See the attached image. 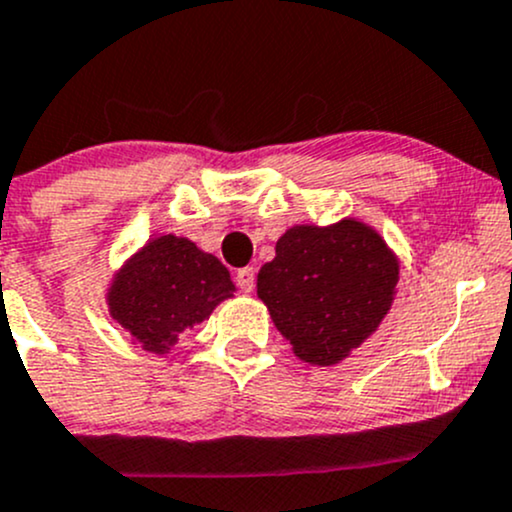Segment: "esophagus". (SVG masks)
I'll use <instances>...</instances> for the list:
<instances>
[{"label": "esophagus", "mask_w": 512, "mask_h": 512, "mask_svg": "<svg viewBox=\"0 0 512 512\" xmlns=\"http://www.w3.org/2000/svg\"><path fill=\"white\" fill-rule=\"evenodd\" d=\"M254 283H256L254 268H239V271H236V285H239L244 293H251V290H254Z\"/></svg>", "instance_id": "esophagus-1"}]
</instances>
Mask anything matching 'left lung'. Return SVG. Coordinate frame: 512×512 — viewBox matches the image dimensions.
<instances>
[{
    "instance_id": "obj_1",
    "label": "left lung",
    "mask_w": 512,
    "mask_h": 512,
    "mask_svg": "<svg viewBox=\"0 0 512 512\" xmlns=\"http://www.w3.org/2000/svg\"><path fill=\"white\" fill-rule=\"evenodd\" d=\"M398 280V254L378 229L344 217L285 229L256 293L300 361L337 366L386 320Z\"/></svg>"
}]
</instances>
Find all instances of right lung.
Returning a JSON list of instances; mask_svg holds the SVG:
<instances>
[{
  "mask_svg": "<svg viewBox=\"0 0 512 512\" xmlns=\"http://www.w3.org/2000/svg\"><path fill=\"white\" fill-rule=\"evenodd\" d=\"M227 266L188 236L158 234L136 249L107 283L112 320L148 354L168 356L180 334L210 320L234 298Z\"/></svg>",
  "mask_w": 512,
  "mask_h": 512,
  "instance_id": "add662e5",
  "label": "right lung"
}]
</instances>
